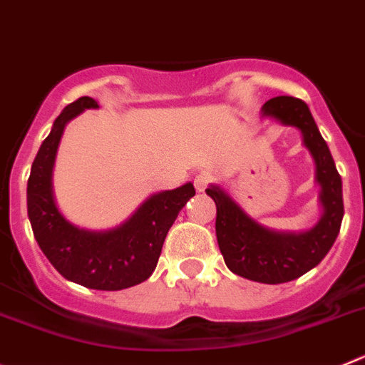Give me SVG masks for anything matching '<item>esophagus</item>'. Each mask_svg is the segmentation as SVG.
<instances>
[{
	"mask_svg": "<svg viewBox=\"0 0 365 365\" xmlns=\"http://www.w3.org/2000/svg\"><path fill=\"white\" fill-rule=\"evenodd\" d=\"M212 182V177L208 175V173H199V175H195V179H193V185H195V190L197 192H205L206 188H208V185Z\"/></svg>",
	"mask_w": 365,
	"mask_h": 365,
	"instance_id": "esophagus-1",
	"label": "esophagus"
}]
</instances>
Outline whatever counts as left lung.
I'll return each mask as SVG.
<instances>
[{"instance_id": "obj_1", "label": "left lung", "mask_w": 365, "mask_h": 365, "mask_svg": "<svg viewBox=\"0 0 365 365\" xmlns=\"http://www.w3.org/2000/svg\"><path fill=\"white\" fill-rule=\"evenodd\" d=\"M260 113L302 133L304 146L315 160V180L320 186L319 222L304 232H277L250 217L222 186L210 185L206 193L217 205V242L226 266L244 279L280 284L313 269L335 244L344 217L342 179L306 103L279 96L264 103Z\"/></svg>"}]
</instances>
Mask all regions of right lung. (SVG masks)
<instances>
[{
  "label": "right lung",
  "mask_w": 365,
  "mask_h": 365,
  "mask_svg": "<svg viewBox=\"0 0 365 365\" xmlns=\"http://www.w3.org/2000/svg\"><path fill=\"white\" fill-rule=\"evenodd\" d=\"M88 108L92 98L65 106L32 163L26 185V208L36 240L66 280L90 289L119 292L141 284L153 273L166 233L185 205L195 195L192 182L150 195L115 228L85 230L70 222L53 197L52 173L66 123Z\"/></svg>",
  "instance_id": "obj_1"
}]
</instances>
